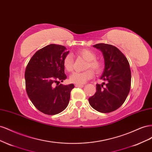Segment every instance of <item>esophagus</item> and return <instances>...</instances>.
<instances>
[{
  "label": "esophagus",
  "mask_w": 152,
  "mask_h": 152,
  "mask_svg": "<svg viewBox=\"0 0 152 152\" xmlns=\"http://www.w3.org/2000/svg\"><path fill=\"white\" fill-rule=\"evenodd\" d=\"M84 86L82 84H75L76 87H83Z\"/></svg>",
  "instance_id": "esophagus-1"
}]
</instances>
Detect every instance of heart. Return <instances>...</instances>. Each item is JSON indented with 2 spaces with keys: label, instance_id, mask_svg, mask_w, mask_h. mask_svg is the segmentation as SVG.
I'll return each mask as SVG.
<instances>
[{
  "label": "heart",
  "instance_id": "1",
  "mask_svg": "<svg viewBox=\"0 0 152 152\" xmlns=\"http://www.w3.org/2000/svg\"><path fill=\"white\" fill-rule=\"evenodd\" d=\"M77 54L87 61L86 69L92 68L96 73H99L103 70V63L96 58V54L91 49H82L77 51ZM63 66L67 72H70L73 68V57L72 54H68L63 58ZM94 77L93 70L88 69L84 72H75L70 76V81L76 84H83Z\"/></svg>",
  "mask_w": 152,
  "mask_h": 152
}]
</instances>
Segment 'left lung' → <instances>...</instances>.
I'll return each mask as SVG.
<instances>
[{
  "mask_svg": "<svg viewBox=\"0 0 152 152\" xmlns=\"http://www.w3.org/2000/svg\"><path fill=\"white\" fill-rule=\"evenodd\" d=\"M102 52L104 69L101 79L107 81L96 84V93L89 98L90 105L98 112L110 113L121 107L129 93L131 73L124 54L114 45L100 43L94 45Z\"/></svg>",
  "mask_w": 152,
  "mask_h": 152,
  "instance_id": "obj_1",
  "label": "left lung"
}]
</instances>
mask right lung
I'll return each mask as SVG.
<instances>
[{"label":"right lung","mask_w":152,"mask_h":152,"mask_svg":"<svg viewBox=\"0 0 152 152\" xmlns=\"http://www.w3.org/2000/svg\"><path fill=\"white\" fill-rule=\"evenodd\" d=\"M68 53L63 45L49 44L37 50L26 66V93L36 108L45 114L63 112L70 101L74 85L59 84L66 79L63 60Z\"/></svg>","instance_id":"add662e5"}]
</instances>
